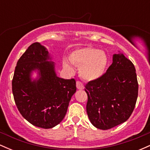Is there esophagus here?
<instances>
[{"instance_id":"esophagus-1","label":"esophagus","mask_w":150,"mask_h":150,"mask_svg":"<svg viewBox=\"0 0 150 150\" xmlns=\"http://www.w3.org/2000/svg\"><path fill=\"white\" fill-rule=\"evenodd\" d=\"M76 86H77V88L78 89H84V88H85L83 84H82L81 82H80V81H77Z\"/></svg>"}]
</instances>
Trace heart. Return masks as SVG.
Returning a JSON list of instances; mask_svg holds the SVG:
<instances>
[{
	"mask_svg": "<svg viewBox=\"0 0 150 150\" xmlns=\"http://www.w3.org/2000/svg\"><path fill=\"white\" fill-rule=\"evenodd\" d=\"M70 60L79 67L80 76L86 81H94L102 77L108 65V57L104 51L93 47H84L75 50ZM63 66L70 68L68 61H63Z\"/></svg>",
	"mask_w": 150,
	"mask_h": 150,
	"instance_id": "heart-1",
	"label": "heart"
}]
</instances>
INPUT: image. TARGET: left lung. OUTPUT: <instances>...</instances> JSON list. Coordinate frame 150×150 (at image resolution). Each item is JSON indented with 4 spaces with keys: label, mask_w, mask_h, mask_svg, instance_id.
Wrapping results in <instances>:
<instances>
[{
    "label": "left lung",
    "mask_w": 150,
    "mask_h": 150,
    "mask_svg": "<svg viewBox=\"0 0 150 150\" xmlns=\"http://www.w3.org/2000/svg\"><path fill=\"white\" fill-rule=\"evenodd\" d=\"M87 113L92 124L108 130L124 123L133 111L138 94L134 65L123 53L113 55L106 73L85 86Z\"/></svg>",
    "instance_id": "1"
}]
</instances>
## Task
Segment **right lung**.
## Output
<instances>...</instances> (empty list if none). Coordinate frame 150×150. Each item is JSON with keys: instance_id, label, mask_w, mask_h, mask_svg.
<instances>
[{"instance_id": "obj_1", "label": "right lung", "mask_w": 150, "mask_h": 150, "mask_svg": "<svg viewBox=\"0 0 150 150\" xmlns=\"http://www.w3.org/2000/svg\"><path fill=\"white\" fill-rule=\"evenodd\" d=\"M40 43L32 44L18 60L12 81L14 99L22 116L31 124L49 129L59 124L76 92L74 79L58 77L55 63ZM33 71L38 77L32 78Z\"/></svg>"}]
</instances>
